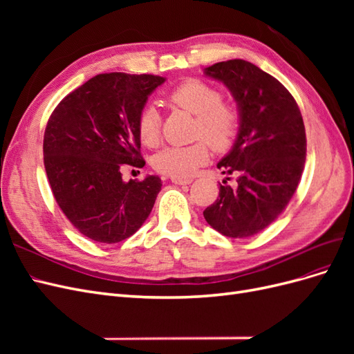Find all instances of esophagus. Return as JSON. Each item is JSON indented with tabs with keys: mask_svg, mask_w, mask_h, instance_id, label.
I'll return each instance as SVG.
<instances>
[{
	"mask_svg": "<svg viewBox=\"0 0 354 354\" xmlns=\"http://www.w3.org/2000/svg\"><path fill=\"white\" fill-rule=\"evenodd\" d=\"M171 181H173L174 185H190L192 183L190 178H176V177H173V178H171Z\"/></svg>",
	"mask_w": 354,
	"mask_h": 354,
	"instance_id": "34e87169",
	"label": "esophagus"
}]
</instances>
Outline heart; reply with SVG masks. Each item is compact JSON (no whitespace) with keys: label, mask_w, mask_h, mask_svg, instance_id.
Returning a JSON list of instances; mask_svg holds the SVG:
<instances>
[{"label":"heart","mask_w":354,"mask_h":354,"mask_svg":"<svg viewBox=\"0 0 354 354\" xmlns=\"http://www.w3.org/2000/svg\"><path fill=\"white\" fill-rule=\"evenodd\" d=\"M221 100V93L201 80H187L168 94L171 104L196 116L195 134L206 142L164 147L153 156L158 173L176 178L192 177L209 158L207 142L216 152L227 151L233 145L239 130V115L233 106ZM137 131L143 145L151 147L158 145L160 118L153 106H146L138 115Z\"/></svg>","instance_id":"1"}]
</instances>
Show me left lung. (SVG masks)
I'll use <instances>...</instances> for the list:
<instances>
[{
	"instance_id": "1",
	"label": "left lung",
	"mask_w": 354,
	"mask_h": 354,
	"mask_svg": "<svg viewBox=\"0 0 354 354\" xmlns=\"http://www.w3.org/2000/svg\"><path fill=\"white\" fill-rule=\"evenodd\" d=\"M223 82L238 106L239 130L217 168L236 176V187L220 185L203 211L212 229L227 238H250L273 223L298 187L306 162L301 112L283 85L252 63L234 59L203 69Z\"/></svg>"
}]
</instances>
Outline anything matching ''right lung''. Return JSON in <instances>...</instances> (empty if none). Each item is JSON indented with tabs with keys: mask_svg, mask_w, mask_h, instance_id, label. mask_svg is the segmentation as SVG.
I'll return each instance as SVG.
<instances>
[{
	"mask_svg": "<svg viewBox=\"0 0 354 354\" xmlns=\"http://www.w3.org/2000/svg\"><path fill=\"white\" fill-rule=\"evenodd\" d=\"M165 78L100 73L68 94L44 134V167L60 209L81 234L100 243L130 238L151 214L158 176L124 181V164L142 168L138 115Z\"/></svg>",
	"mask_w": 354,
	"mask_h": 354,
	"instance_id": "obj_1",
	"label": "right lung"
}]
</instances>
